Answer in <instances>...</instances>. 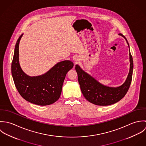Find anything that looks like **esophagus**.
<instances>
[{
  "instance_id": "1",
  "label": "esophagus",
  "mask_w": 146,
  "mask_h": 146,
  "mask_svg": "<svg viewBox=\"0 0 146 146\" xmlns=\"http://www.w3.org/2000/svg\"><path fill=\"white\" fill-rule=\"evenodd\" d=\"M74 62H75V63H77L79 61V58L78 57H75V58H74Z\"/></svg>"
}]
</instances>
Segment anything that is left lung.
I'll use <instances>...</instances> for the list:
<instances>
[{
	"label": "left lung",
	"mask_w": 146,
	"mask_h": 146,
	"mask_svg": "<svg viewBox=\"0 0 146 146\" xmlns=\"http://www.w3.org/2000/svg\"><path fill=\"white\" fill-rule=\"evenodd\" d=\"M129 43L125 36L119 34ZM129 72L125 82L117 87L104 85L98 82L93 76L85 72L78 65L76 64L75 70L78 74V81L82 92L85 99L93 104L98 106H108L114 104L121 100L126 94L132 79L133 61L129 49Z\"/></svg>",
	"instance_id": "8db88e82"
}]
</instances>
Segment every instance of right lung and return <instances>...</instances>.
<instances>
[{
  "label": "right lung",
  "instance_id": "right-lung-1",
  "mask_svg": "<svg viewBox=\"0 0 146 146\" xmlns=\"http://www.w3.org/2000/svg\"><path fill=\"white\" fill-rule=\"evenodd\" d=\"M22 35L16 44L11 66L15 86L21 96L30 103L40 106L52 104L60 97L66 75L74 63L65 60L57 63L42 75H27L22 71L19 62V44Z\"/></svg>",
  "mask_w": 146,
  "mask_h": 146
}]
</instances>
